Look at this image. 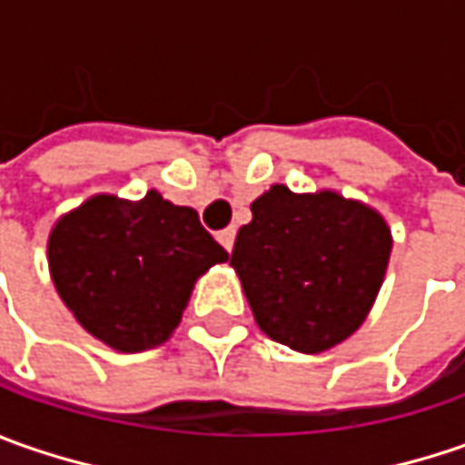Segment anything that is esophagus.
I'll return each instance as SVG.
<instances>
[{
	"label": "esophagus",
	"instance_id": "34e87169",
	"mask_svg": "<svg viewBox=\"0 0 465 465\" xmlns=\"http://www.w3.org/2000/svg\"><path fill=\"white\" fill-rule=\"evenodd\" d=\"M217 241L223 242V248L230 253V251H232V245H235V227H227V230H223V232L217 235Z\"/></svg>",
	"mask_w": 465,
	"mask_h": 465
}]
</instances>
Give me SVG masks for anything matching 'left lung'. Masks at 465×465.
Here are the masks:
<instances>
[{"label":"left lung","instance_id":"8db88e82","mask_svg":"<svg viewBox=\"0 0 465 465\" xmlns=\"http://www.w3.org/2000/svg\"><path fill=\"white\" fill-rule=\"evenodd\" d=\"M230 266L259 329L284 347L318 354L362 326L381 292L391 230L372 206L336 191L272 186L251 204Z\"/></svg>","mask_w":465,"mask_h":465}]
</instances>
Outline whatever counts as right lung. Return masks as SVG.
Listing matches in <instances>:
<instances>
[{"label":"right lung","mask_w":465,"mask_h":465,"mask_svg":"<svg viewBox=\"0 0 465 465\" xmlns=\"http://www.w3.org/2000/svg\"><path fill=\"white\" fill-rule=\"evenodd\" d=\"M223 261L227 251L199 214L157 191L139 202L98 193L48 235V269L64 305L118 351L168 341L196 279Z\"/></svg>","instance_id":"obj_1"}]
</instances>
